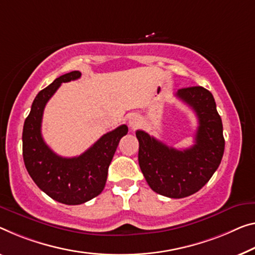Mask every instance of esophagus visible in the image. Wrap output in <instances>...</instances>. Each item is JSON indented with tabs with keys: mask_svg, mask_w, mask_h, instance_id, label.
<instances>
[{
	"mask_svg": "<svg viewBox=\"0 0 255 255\" xmlns=\"http://www.w3.org/2000/svg\"><path fill=\"white\" fill-rule=\"evenodd\" d=\"M141 125V120L138 115H132L128 120V127H130L132 130H136L139 128Z\"/></svg>",
	"mask_w": 255,
	"mask_h": 255,
	"instance_id": "34e87169",
	"label": "esophagus"
}]
</instances>
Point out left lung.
<instances>
[{"mask_svg": "<svg viewBox=\"0 0 255 255\" xmlns=\"http://www.w3.org/2000/svg\"><path fill=\"white\" fill-rule=\"evenodd\" d=\"M196 113L198 128L195 144L175 149L147 132H135L139 140V165L155 193L170 198H183L204 187L221 163L225 151L222 121L214 98L203 87H189L175 93Z\"/></svg>", "mask_w": 255, "mask_h": 255, "instance_id": "left-lung-1", "label": "left lung"}]
</instances>
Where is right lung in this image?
Returning a JSON list of instances; mask_svg holds the SVG:
<instances>
[{"label": "right lung", "instance_id": "right-lung-1", "mask_svg": "<svg viewBox=\"0 0 255 255\" xmlns=\"http://www.w3.org/2000/svg\"><path fill=\"white\" fill-rule=\"evenodd\" d=\"M80 77L81 73L74 70L38 92L22 130V156L30 178L51 198L67 205L83 204L104 190L109 164L121 138L128 133L127 125H121L77 157H61L50 149L41 133L45 105L61 83Z\"/></svg>", "mask_w": 255, "mask_h": 255}]
</instances>
